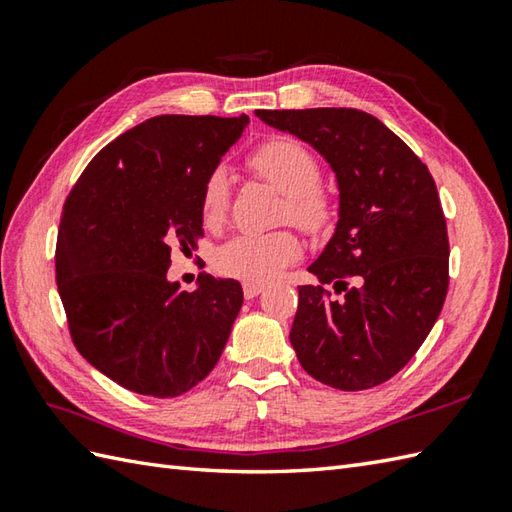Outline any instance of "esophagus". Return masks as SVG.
I'll list each match as a JSON object with an SVG mask.
<instances>
[{"instance_id":"obj_1","label":"esophagus","mask_w":512,"mask_h":512,"mask_svg":"<svg viewBox=\"0 0 512 512\" xmlns=\"http://www.w3.org/2000/svg\"><path fill=\"white\" fill-rule=\"evenodd\" d=\"M264 284H250V281H246V284H244V297L246 299H255L257 295H259V292H264Z\"/></svg>"}]
</instances>
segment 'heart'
Listing matches in <instances>:
<instances>
[{
  "mask_svg": "<svg viewBox=\"0 0 512 512\" xmlns=\"http://www.w3.org/2000/svg\"><path fill=\"white\" fill-rule=\"evenodd\" d=\"M248 167L286 195L284 217L292 224L303 231L317 233L330 220V200L317 187L321 178L319 162L299 140L288 136L264 140L250 151ZM228 195H231V182L226 171H213L204 182L200 200L202 222L209 228L224 222ZM299 253V239L290 231L237 235L217 248L215 268L226 277L250 281V284H266L281 268L295 262Z\"/></svg>",
  "mask_w": 512,
  "mask_h": 512,
  "instance_id": "1",
  "label": "heart"
}]
</instances>
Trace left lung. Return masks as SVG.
<instances>
[{
	"label": "left lung",
	"mask_w": 512,
	"mask_h": 512,
	"mask_svg": "<svg viewBox=\"0 0 512 512\" xmlns=\"http://www.w3.org/2000/svg\"><path fill=\"white\" fill-rule=\"evenodd\" d=\"M255 114L317 149L339 187L334 235L308 266L319 286H299L290 330L299 363L334 389L385 383L418 352L447 297L449 237L436 182L367 112L314 107Z\"/></svg>",
	"instance_id": "1"
}]
</instances>
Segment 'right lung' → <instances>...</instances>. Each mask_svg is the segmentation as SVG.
Segmentation results:
<instances>
[{
    "label": "right lung",
    "instance_id": "right-lung-1",
    "mask_svg": "<svg viewBox=\"0 0 512 512\" xmlns=\"http://www.w3.org/2000/svg\"><path fill=\"white\" fill-rule=\"evenodd\" d=\"M248 116H154L94 156L63 206L57 286L81 356L121 387L173 398L209 376L244 303L235 279H167L195 248L202 189Z\"/></svg>",
    "mask_w": 512,
    "mask_h": 512
}]
</instances>
